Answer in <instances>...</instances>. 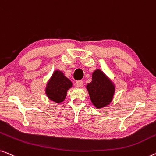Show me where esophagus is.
Masks as SVG:
<instances>
[{
  "mask_svg": "<svg viewBox=\"0 0 156 156\" xmlns=\"http://www.w3.org/2000/svg\"><path fill=\"white\" fill-rule=\"evenodd\" d=\"M83 85V80H78L76 82V86L78 87H82Z\"/></svg>",
  "mask_w": 156,
  "mask_h": 156,
  "instance_id": "34e87169",
  "label": "esophagus"
}]
</instances>
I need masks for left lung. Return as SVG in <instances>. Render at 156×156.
<instances>
[{
  "label": "left lung",
  "instance_id": "1",
  "mask_svg": "<svg viewBox=\"0 0 156 156\" xmlns=\"http://www.w3.org/2000/svg\"><path fill=\"white\" fill-rule=\"evenodd\" d=\"M86 89L93 105L98 109H102L112 102L116 86L104 72L96 69L92 74V81L87 83Z\"/></svg>",
  "mask_w": 156,
  "mask_h": 156
}]
</instances>
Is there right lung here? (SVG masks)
<instances>
[{"label": "right lung", "instance_id": "right-lung-1", "mask_svg": "<svg viewBox=\"0 0 156 156\" xmlns=\"http://www.w3.org/2000/svg\"><path fill=\"white\" fill-rule=\"evenodd\" d=\"M73 83L61 71L55 70L52 73L45 87V93L50 100L56 103L63 102L67 95V92Z\"/></svg>", "mask_w": 156, "mask_h": 156}]
</instances>
